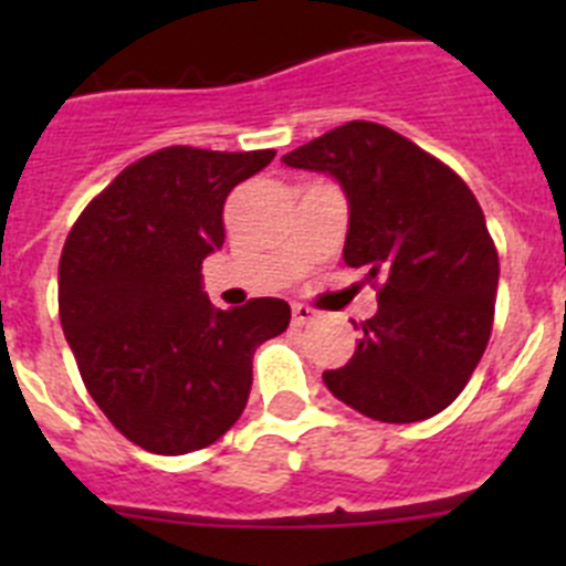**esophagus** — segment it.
Returning <instances> with one entry per match:
<instances>
[{
    "mask_svg": "<svg viewBox=\"0 0 566 566\" xmlns=\"http://www.w3.org/2000/svg\"><path fill=\"white\" fill-rule=\"evenodd\" d=\"M292 319H294V326H308V323H314V319H317V312L308 306H303V303H297V306L292 308Z\"/></svg>",
    "mask_w": 566,
    "mask_h": 566,
    "instance_id": "esophagus-1",
    "label": "esophagus"
}]
</instances>
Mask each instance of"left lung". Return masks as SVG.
I'll return each instance as SVG.
<instances>
[{
  "mask_svg": "<svg viewBox=\"0 0 566 566\" xmlns=\"http://www.w3.org/2000/svg\"><path fill=\"white\" fill-rule=\"evenodd\" d=\"M348 201L343 258L379 283L357 352L328 391L379 422H419L462 394L488 348L499 254L468 184L394 129L348 122L283 155Z\"/></svg>",
  "mask_w": 566,
  "mask_h": 566,
  "instance_id": "left-lung-1",
  "label": "left lung"
}]
</instances>
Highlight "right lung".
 <instances>
[{
	"instance_id": "add662e5",
	"label": "right lung",
	"mask_w": 566,
	"mask_h": 566,
	"mask_svg": "<svg viewBox=\"0 0 566 566\" xmlns=\"http://www.w3.org/2000/svg\"><path fill=\"white\" fill-rule=\"evenodd\" d=\"M274 149L167 147L129 164L78 214L59 260V314L90 397L149 453L218 442L252 388V354L289 328L286 300L214 308L201 263L223 203Z\"/></svg>"
}]
</instances>
